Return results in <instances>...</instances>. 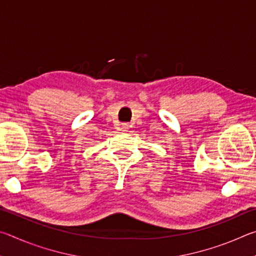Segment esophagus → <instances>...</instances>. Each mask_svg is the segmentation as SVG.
Segmentation results:
<instances>
[{
  "label": "esophagus",
  "mask_w": 256,
  "mask_h": 256,
  "mask_svg": "<svg viewBox=\"0 0 256 256\" xmlns=\"http://www.w3.org/2000/svg\"><path fill=\"white\" fill-rule=\"evenodd\" d=\"M128 128H130L128 124H122L120 126V131H123V132H126L128 130Z\"/></svg>",
  "instance_id": "34e87169"
}]
</instances>
